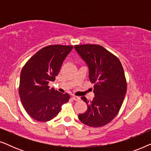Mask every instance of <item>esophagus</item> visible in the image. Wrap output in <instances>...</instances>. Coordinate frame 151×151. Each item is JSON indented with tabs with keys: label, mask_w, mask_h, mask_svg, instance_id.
<instances>
[{
	"label": "esophagus",
	"mask_w": 151,
	"mask_h": 151,
	"mask_svg": "<svg viewBox=\"0 0 151 151\" xmlns=\"http://www.w3.org/2000/svg\"><path fill=\"white\" fill-rule=\"evenodd\" d=\"M72 99H73V100H76V101H79L80 100V98L78 96H73L72 97Z\"/></svg>",
	"instance_id": "1"
}]
</instances>
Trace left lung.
<instances>
[{
  "label": "left lung",
  "mask_w": 151,
  "mask_h": 151,
  "mask_svg": "<svg viewBox=\"0 0 151 151\" xmlns=\"http://www.w3.org/2000/svg\"><path fill=\"white\" fill-rule=\"evenodd\" d=\"M76 50L87 64L89 80L94 84L93 100L81 99L87 110L78 118L90 127L107 124L119 113L127 90L122 65L117 56L99 45H76Z\"/></svg>",
  "instance_id": "left-lung-1"
}]
</instances>
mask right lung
Returning a JSON list of instances; mask_svg holds the SVG:
<instances>
[{"mask_svg": "<svg viewBox=\"0 0 151 151\" xmlns=\"http://www.w3.org/2000/svg\"><path fill=\"white\" fill-rule=\"evenodd\" d=\"M73 47L61 45L43 47L22 67L18 93L22 106L33 119L50 121L69 101V94L61 93L48 84L55 80L64 60Z\"/></svg>", "mask_w": 151, "mask_h": 151, "instance_id": "add662e5", "label": "right lung"}]
</instances>
